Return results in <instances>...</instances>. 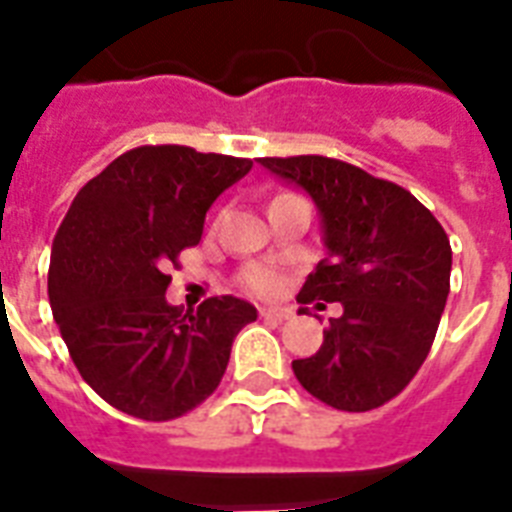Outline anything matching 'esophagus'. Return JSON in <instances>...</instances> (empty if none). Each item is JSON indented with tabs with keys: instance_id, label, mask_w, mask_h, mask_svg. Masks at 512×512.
Listing matches in <instances>:
<instances>
[{
	"instance_id": "34e87169",
	"label": "esophagus",
	"mask_w": 512,
	"mask_h": 512,
	"mask_svg": "<svg viewBox=\"0 0 512 512\" xmlns=\"http://www.w3.org/2000/svg\"><path fill=\"white\" fill-rule=\"evenodd\" d=\"M290 308H276V306H268V308H260V317L263 319H273V322H284V319H290Z\"/></svg>"
}]
</instances>
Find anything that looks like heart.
Masks as SVG:
<instances>
[{"label":"heart","instance_id":"b5f03b06","mask_svg":"<svg viewBox=\"0 0 512 512\" xmlns=\"http://www.w3.org/2000/svg\"><path fill=\"white\" fill-rule=\"evenodd\" d=\"M241 284H244V290L255 292V295H273V292L279 290V273L273 271V268H265V265H249L241 273Z\"/></svg>","mask_w":512,"mask_h":512}]
</instances>
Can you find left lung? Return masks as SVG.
Returning a JSON list of instances; mask_svg holds the SVG:
<instances>
[{"mask_svg":"<svg viewBox=\"0 0 512 512\" xmlns=\"http://www.w3.org/2000/svg\"><path fill=\"white\" fill-rule=\"evenodd\" d=\"M303 187L325 230L327 257L298 303H341L317 354L292 362L308 395L338 411L381 408L427 360L451 290V244L405 187L325 155L260 158ZM308 311V308H300Z\"/></svg>","mask_w":512,"mask_h":512,"instance_id":"1","label":"left lung"}]
</instances>
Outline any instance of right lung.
Returning <instances> with one entry per match:
<instances>
[{
	"label": "right lung",
	"mask_w": 512,
	"mask_h": 512,
	"mask_svg": "<svg viewBox=\"0 0 512 512\" xmlns=\"http://www.w3.org/2000/svg\"><path fill=\"white\" fill-rule=\"evenodd\" d=\"M249 169V158L144 144L74 195L53 239L48 298L80 376L117 411L144 421L193 411L220 386L233 338L257 319L233 295L187 314L166 303L169 268Z\"/></svg>",
	"instance_id": "right-lung-1"
}]
</instances>
